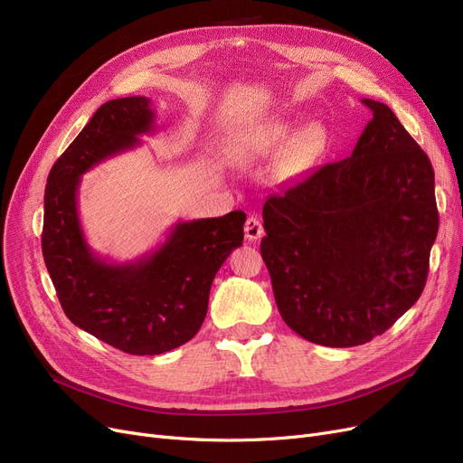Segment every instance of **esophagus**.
<instances>
[{"instance_id":"obj_1","label":"esophagus","mask_w":463,"mask_h":463,"mask_svg":"<svg viewBox=\"0 0 463 463\" xmlns=\"http://www.w3.org/2000/svg\"><path fill=\"white\" fill-rule=\"evenodd\" d=\"M244 231H246V238H248L250 241H257V240L264 234V229H262L260 219H259V217H255V215L248 217V222H246Z\"/></svg>"}]
</instances>
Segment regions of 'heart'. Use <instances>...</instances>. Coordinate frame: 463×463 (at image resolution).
<instances>
[{
    "label": "heart",
    "instance_id": "heart-1",
    "mask_svg": "<svg viewBox=\"0 0 463 463\" xmlns=\"http://www.w3.org/2000/svg\"><path fill=\"white\" fill-rule=\"evenodd\" d=\"M295 121L287 118H276L262 121V124L251 126L238 131L231 137L227 144V156L238 166H255L264 161H270L279 152L278 170L281 175L297 173L309 161L315 159L323 148L325 135L317 124L304 126L293 137ZM290 137L289 141L288 138ZM289 142L287 143L286 140ZM286 148L283 149L282 146Z\"/></svg>",
    "mask_w": 463,
    "mask_h": 463
}]
</instances>
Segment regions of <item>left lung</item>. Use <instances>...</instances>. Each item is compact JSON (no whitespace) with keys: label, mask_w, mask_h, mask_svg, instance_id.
Wrapping results in <instances>:
<instances>
[{"label":"left lung","mask_w":463,"mask_h":463,"mask_svg":"<svg viewBox=\"0 0 463 463\" xmlns=\"http://www.w3.org/2000/svg\"><path fill=\"white\" fill-rule=\"evenodd\" d=\"M362 103L373 118L353 154L262 208L281 317L325 347L368 344L419 300L439 229L428 156L384 103Z\"/></svg>","instance_id":"8db88e82"}]
</instances>
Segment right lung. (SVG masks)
Segmentation results:
<instances>
[{"label": "right lung", "instance_id": "right-lung-1", "mask_svg": "<svg viewBox=\"0 0 463 463\" xmlns=\"http://www.w3.org/2000/svg\"><path fill=\"white\" fill-rule=\"evenodd\" d=\"M148 97H124L97 109L54 163L44 189L43 257L72 325L129 354L173 351L199 332L210 287L241 246L246 213L178 222L163 244L129 262L90 248L79 217L80 176L156 133Z\"/></svg>", "mask_w": 463, "mask_h": 463}]
</instances>
